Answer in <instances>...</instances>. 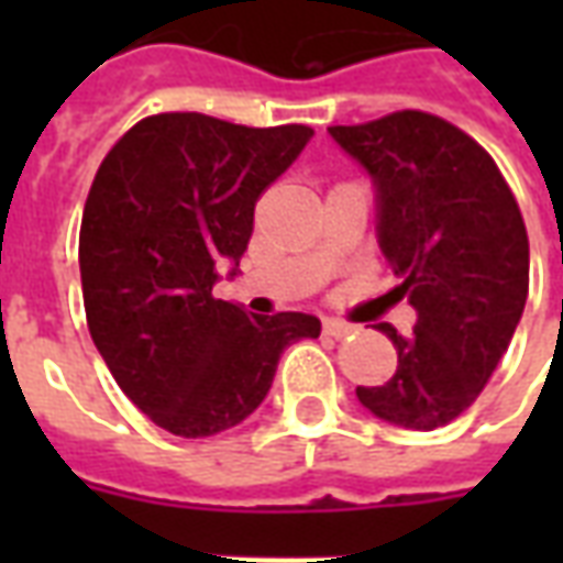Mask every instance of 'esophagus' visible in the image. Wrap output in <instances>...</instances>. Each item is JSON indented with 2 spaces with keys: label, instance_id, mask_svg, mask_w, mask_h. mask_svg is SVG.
<instances>
[{
  "label": "esophagus",
  "instance_id": "esophagus-1",
  "mask_svg": "<svg viewBox=\"0 0 563 563\" xmlns=\"http://www.w3.org/2000/svg\"><path fill=\"white\" fill-rule=\"evenodd\" d=\"M322 331H325L329 338H334V341H341V338H346V334H353L355 325L343 322V319H325V322H322Z\"/></svg>",
  "mask_w": 563,
  "mask_h": 563
}]
</instances>
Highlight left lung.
I'll list each match as a JSON object with an SVG mask.
<instances>
[{
    "label": "left lung",
    "instance_id": "obj_1",
    "mask_svg": "<svg viewBox=\"0 0 563 563\" xmlns=\"http://www.w3.org/2000/svg\"><path fill=\"white\" fill-rule=\"evenodd\" d=\"M331 139L377 184L379 246L410 298L416 325L398 334V371L358 386L367 410L434 431L471 407L507 353L528 298V232L488 150L424 111L331 126Z\"/></svg>",
    "mask_w": 563,
    "mask_h": 563
}]
</instances>
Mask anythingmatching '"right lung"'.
Instances as JSON below:
<instances>
[{
  "label": "right lung",
  "instance_id": "obj_1",
  "mask_svg": "<svg viewBox=\"0 0 563 563\" xmlns=\"http://www.w3.org/2000/svg\"><path fill=\"white\" fill-rule=\"evenodd\" d=\"M310 135L172 111L139 120L96 172L78 246L87 325L117 386L172 434L244 422L283 350L319 338L317 317L213 298L217 265L244 256L258 196Z\"/></svg>",
  "mask_w": 563,
  "mask_h": 563
}]
</instances>
